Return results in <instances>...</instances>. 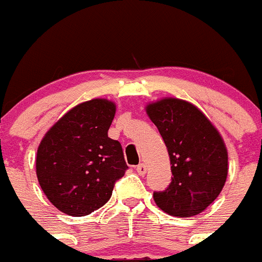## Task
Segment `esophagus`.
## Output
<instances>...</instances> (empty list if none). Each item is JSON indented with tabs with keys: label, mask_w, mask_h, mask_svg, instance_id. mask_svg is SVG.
Listing matches in <instances>:
<instances>
[{
	"label": "esophagus",
	"mask_w": 262,
	"mask_h": 262,
	"mask_svg": "<svg viewBox=\"0 0 262 262\" xmlns=\"http://www.w3.org/2000/svg\"><path fill=\"white\" fill-rule=\"evenodd\" d=\"M136 172L140 176H144L145 173H147V166H145V164H139V165L136 166Z\"/></svg>",
	"instance_id": "1"
}]
</instances>
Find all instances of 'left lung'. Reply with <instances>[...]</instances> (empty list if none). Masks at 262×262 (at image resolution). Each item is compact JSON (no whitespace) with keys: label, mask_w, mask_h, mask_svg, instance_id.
<instances>
[{"label":"left lung","mask_w":262,"mask_h":262,"mask_svg":"<svg viewBox=\"0 0 262 262\" xmlns=\"http://www.w3.org/2000/svg\"><path fill=\"white\" fill-rule=\"evenodd\" d=\"M148 117L163 138L172 168V182L155 191L160 209L173 216L200 214L216 200L228 172L223 139L191 103L165 98L147 106Z\"/></svg>","instance_id":"1"}]
</instances>
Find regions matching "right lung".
<instances>
[{
	"label": "right lung",
	"instance_id": "obj_1",
	"mask_svg": "<svg viewBox=\"0 0 262 262\" xmlns=\"http://www.w3.org/2000/svg\"><path fill=\"white\" fill-rule=\"evenodd\" d=\"M114 115V103L92 99L68 111L41 140L36 176L60 211L84 216L98 210L128 169L120 143L107 136Z\"/></svg>",
	"mask_w": 262,
	"mask_h": 262
}]
</instances>
